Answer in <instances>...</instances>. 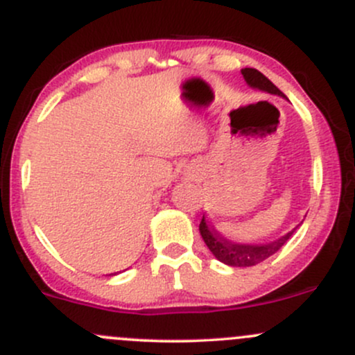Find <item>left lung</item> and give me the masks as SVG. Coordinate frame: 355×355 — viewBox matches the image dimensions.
I'll return each mask as SVG.
<instances>
[{
	"label": "left lung",
	"mask_w": 355,
	"mask_h": 355,
	"mask_svg": "<svg viewBox=\"0 0 355 355\" xmlns=\"http://www.w3.org/2000/svg\"><path fill=\"white\" fill-rule=\"evenodd\" d=\"M242 75L243 78H245L247 85H250L252 88L262 89V92L272 93V95L285 96L266 75H262V73L255 70V68H243ZM295 229L288 232V234H285L284 237H280L279 240H275V242L263 243V245H250V243L230 242V240L222 237L218 232H215V229H211L209 223H207L205 217H203L200 222V235L203 242L207 243V247L210 248L211 254L217 257L220 262L227 263V266L230 267H252L263 262V260L268 259L270 255H274L279 248H282L285 245V242L292 237Z\"/></svg>",
	"instance_id": "1"
}]
</instances>
